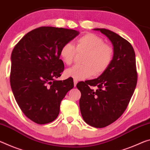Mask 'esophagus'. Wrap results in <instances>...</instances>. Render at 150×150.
Returning a JSON list of instances; mask_svg holds the SVG:
<instances>
[{"instance_id":"34e87169","label":"esophagus","mask_w":150,"mask_h":150,"mask_svg":"<svg viewBox=\"0 0 150 150\" xmlns=\"http://www.w3.org/2000/svg\"><path fill=\"white\" fill-rule=\"evenodd\" d=\"M73 82H74V86L76 87V85H77V81L74 79L73 80Z\"/></svg>"}]
</instances>
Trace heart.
<instances>
[{"label":"heart","mask_w":150,"mask_h":150,"mask_svg":"<svg viewBox=\"0 0 150 150\" xmlns=\"http://www.w3.org/2000/svg\"><path fill=\"white\" fill-rule=\"evenodd\" d=\"M85 53L82 59L84 65H75L65 71L67 77L75 80H85L94 75L98 76L105 72L113 61V51L104 40L93 33H88L79 37L75 46L68 42L63 45L59 55L65 65L73 62L76 53Z\"/></svg>","instance_id":"heart-1"}]
</instances>
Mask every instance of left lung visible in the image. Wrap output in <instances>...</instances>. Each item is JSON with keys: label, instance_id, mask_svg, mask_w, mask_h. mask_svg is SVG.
Here are the masks:
<instances>
[{"label": "left lung", "instance_id": "8db88e82", "mask_svg": "<svg viewBox=\"0 0 150 150\" xmlns=\"http://www.w3.org/2000/svg\"><path fill=\"white\" fill-rule=\"evenodd\" d=\"M110 40L113 46L111 65L97 79L79 82L83 119L91 126L102 128L113 123L126 109L137 80L134 48L127 40L105 28H94ZM90 86H96V90Z\"/></svg>", "mask_w": 150, "mask_h": 150}]
</instances>
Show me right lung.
<instances>
[{"mask_svg": "<svg viewBox=\"0 0 150 150\" xmlns=\"http://www.w3.org/2000/svg\"><path fill=\"white\" fill-rule=\"evenodd\" d=\"M73 29L41 27L27 33L11 54L10 82L23 113L38 124L57 117L67 93L74 87L72 78L56 80L64 70L59 59L61 47L77 36Z\"/></svg>", "mask_w": 150, "mask_h": 150, "instance_id": "right-lung-1", "label": "right lung"}]
</instances>
